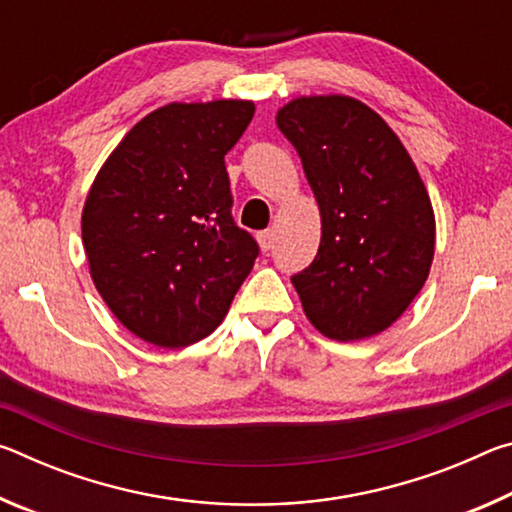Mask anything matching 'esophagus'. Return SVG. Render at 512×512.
<instances>
[{
  "label": "esophagus",
  "instance_id": "obj_1",
  "mask_svg": "<svg viewBox=\"0 0 512 512\" xmlns=\"http://www.w3.org/2000/svg\"><path fill=\"white\" fill-rule=\"evenodd\" d=\"M257 241H259V248H262L266 253V250H271L273 244H275V232L273 230H262L257 235Z\"/></svg>",
  "mask_w": 512,
  "mask_h": 512
}]
</instances>
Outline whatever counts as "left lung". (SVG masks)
<instances>
[{
    "label": "left lung",
    "instance_id": "8db88e82",
    "mask_svg": "<svg viewBox=\"0 0 512 512\" xmlns=\"http://www.w3.org/2000/svg\"><path fill=\"white\" fill-rule=\"evenodd\" d=\"M320 210V246L291 277L302 309L334 341L370 339L429 277L436 219L411 155L375 110L345 94L277 110Z\"/></svg>",
    "mask_w": 512,
    "mask_h": 512
}]
</instances>
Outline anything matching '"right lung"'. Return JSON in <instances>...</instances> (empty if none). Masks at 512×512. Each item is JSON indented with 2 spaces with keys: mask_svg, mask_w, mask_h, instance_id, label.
Wrapping results in <instances>:
<instances>
[{
  "mask_svg": "<svg viewBox=\"0 0 512 512\" xmlns=\"http://www.w3.org/2000/svg\"><path fill=\"white\" fill-rule=\"evenodd\" d=\"M253 101L169 103L126 133L85 198L90 275L128 332L185 348L221 325L253 271L257 241L232 219L225 153Z\"/></svg>",
  "mask_w": 512,
  "mask_h": 512,
  "instance_id": "obj_1",
  "label": "right lung"
}]
</instances>
